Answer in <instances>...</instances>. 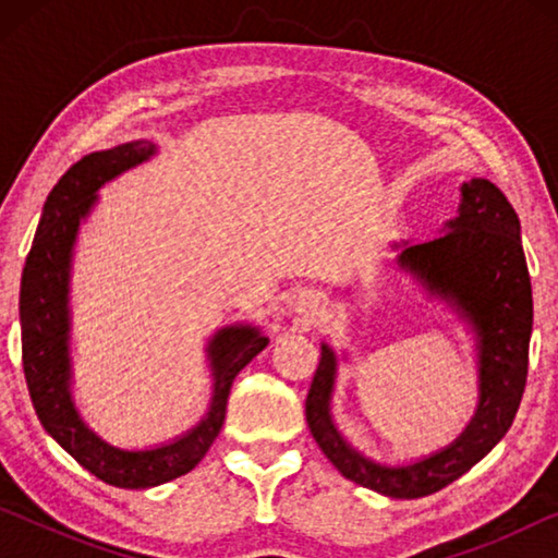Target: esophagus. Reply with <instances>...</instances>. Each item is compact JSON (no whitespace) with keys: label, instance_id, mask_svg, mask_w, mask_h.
<instances>
[{"label":"esophagus","instance_id":"esophagus-1","mask_svg":"<svg viewBox=\"0 0 558 558\" xmlns=\"http://www.w3.org/2000/svg\"><path fill=\"white\" fill-rule=\"evenodd\" d=\"M295 313L305 317L307 323H315L317 317H323V298L315 292H302L295 302Z\"/></svg>","mask_w":558,"mask_h":558}]
</instances>
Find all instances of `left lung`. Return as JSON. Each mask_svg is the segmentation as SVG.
Masks as SVG:
<instances>
[{"label":"left lung","mask_w":558,"mask_h":558,"mask_svg":"<svg viewBox=\"0 0 558 558\" xmlns=\"http://www.w3.org/2000/svg\"><path fill=\"white\" fill-rule=\"evenodd\" d=\"M440 233L391 248L399 251L396 263L405 276L421 282L428 298L446 302L475 339L477 405L465 430L450 446L403 465L364 456L335 423L339 356L327 342L319 344L323 356L305 401L310 433L327 460L347 480L391 499L426 497L465 475L505 438L526 384L534 310L512 204L487 179H470L460 186L458 216Z\"/></svg>","instance_id":"8db88e82"}]
</instances>
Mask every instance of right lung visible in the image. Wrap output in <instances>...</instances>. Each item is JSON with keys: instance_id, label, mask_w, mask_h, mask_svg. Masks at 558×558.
<instances>
[{"instance_id": "add662e5", "label": "right lung", "mask_w": 558, "mask_h": 558, "mask_svg": "<svg viewBox=\"0 0 558 558\" xmlns=\"http://www.w3.org/2000/svg\"><path fill=\"white\" fill-rule=\"evenodd\" d=\"M157 155L149 140L100 149L78 159L51 189L36 229L19 290L22 362L32 403L46 433L102 483L147 489L186 475L219 436L231 384L253 356L268 347L258 325L216 329L206 344L211 401L196 426L153 448H118L93 430L73 401L71 362V268L81 223L98 204L100 186Z\"/></svg>"}]
</instances>
